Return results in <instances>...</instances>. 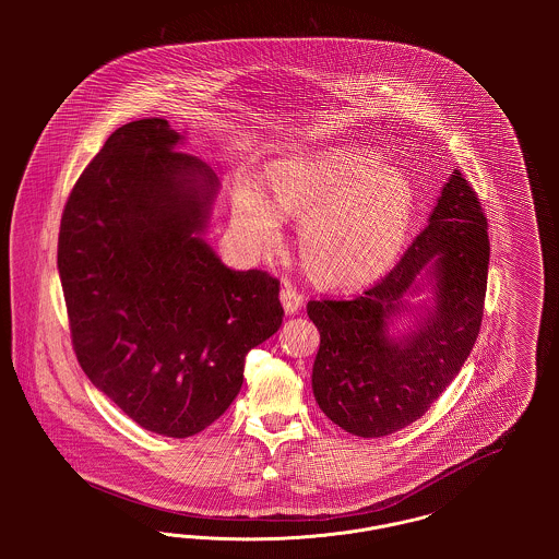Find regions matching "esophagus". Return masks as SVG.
<instances>
[{
    "mask_svg": "<svg viewBox=\"0 0 559 559\" xmlns=\"http://www.w3.org/2000/svg\"><path fill=\"white\" fill-rule=\"evenodd\" d=\"M281 301H283L287 314H295L301 308L304 297H301V293L297 292V287H293L292 283H285L281 287Z\"/></svg>",
    "mask_w": 559,
    "mask_h": 559,
    "instance_id": "1",
    "label": "esophagus"
}]
</instances>
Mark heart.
<instances>
[{
    "label": "heart",
    "instance_id": "obj_1",
    "mask_svg": "<svg viewBox=\"0 0 559 559\" xmlns=\"http://www.w3.org/2000/svg\"><path fill=\"white\" fill-rule=\"evenodd\" d=\"M270 203L258 188L240 192L235 224L245 240L270 249L278 215L299 219L308 270L333 287H362L394 264L415 212L411 180L362 148H331L278 160L267 174Z\"/></svg>",
    "mask_w": 559,
    "mask_h": 559
}]
</instances>
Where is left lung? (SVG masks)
Wrapping results in <instances>:
<instances>
[{
	"label": "left lung",
	"instance_id": "obj_1",
	"mask_svg": "<svg viewBox=\"0 0 559 559\" xmlns=\"http://www.w3.org/2000/svg\"><path fill=\"white\" fill-rule=\"evenodd\" d=\"M488 260L478 194L454 169L429 224L381 281L356 297L308 301L320 333L312 390L322 413L360 438L390 436L424 417L476 344ZM426 266L437 278V308L417 334L394 343L386 320Z\"/></svg>",
	"mask_w": 559,
	"mask_h": 559
}]
</instances>
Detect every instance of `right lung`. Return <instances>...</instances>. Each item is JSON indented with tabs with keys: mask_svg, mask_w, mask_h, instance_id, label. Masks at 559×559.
Segmentation results:
<instances>
[{
	"mask_svg": "<svg viewBox=\"0 0 559 559\" xmlns=\"http://www.w3.org/2000/svg\"><path fill=\"white\" fill-rule=\"evenodd\" d=\"M178 142L165 119L108 135L67 199L58 272L90 381L138 426L188 438L237 399L285 310L274 276L224 266L199 237L215 178Z\"/></svg>",
	"mask_w": 559,
	"mask_h": 559,
	"instance_id": "add662e5",
	"label": "right lung"
}]
</instances>
